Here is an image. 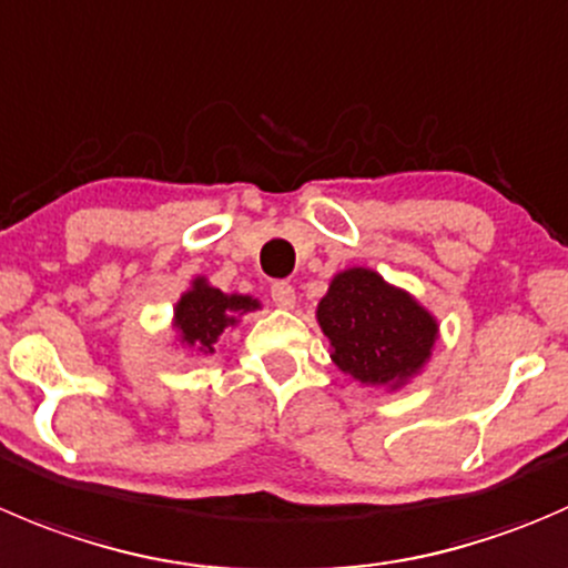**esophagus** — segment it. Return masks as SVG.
Segmentation results:
<instances>
[{
    "instance_id": "obj_1",
    "label": "esophagus",
    "mask_w": 568,
    "mask_h": 568,
    "mask_svg": "<svg viewBox=\"0 0 568 568\" xmlns=\"http://www.w3.org/2000/svg\"><path fill=\"white\" fill-rule=\"evenodd\" d=\"M272 302L277 307H283V311H291V307L296 305V291L294 285L288 283H274L272 285Z\"/></svg>"
}]
</instances>
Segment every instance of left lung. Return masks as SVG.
Masks as SVG:
<instances>
[{
  "mask_svg": "<svg viewBox=\"0 0 568 568\" xmlns=\"http://www.w3.org/2000/svg\"><path fill=\"white\" fill-rule=\"evenodd\" d=\"M316 318L341 372L390 390L422 372L438 338V322L427 307L363 266L335 274Z\"/></svg>",
  "mask_w": 568,
  "mask_h": 568,
  "instance_id": "left-lung-1",
  "label": "left lung"
}]
</instances>
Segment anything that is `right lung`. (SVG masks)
<instances>
[{"label":"right lung","mask_w":568,"mask_h":568,"mask_svg":"<svg viewBox=\"0 0 568 568\" xmlns=\"http://www.w3.org/2000/svg\"><path fill=\"white\" fill-rule=\"evenodd\" d=\"M261 302L244 294H224L205 277H196L191 288L174 305V329L180 344L194 355H213V346L227 327L239 324V316L257 311Z\"/></svg>","instance_id":"obj_1"}]
</instances>
